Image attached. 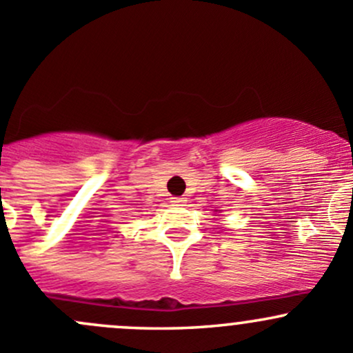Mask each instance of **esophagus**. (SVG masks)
I'll return each mask as SVG.
<instances>
[{"instance_id": "1", "label": "esophagus", "mask_w": 353, "mask_h": 353, "mask_svg": "<svg viewBox=\"0 0 353 353\" xmlns=\"http://www.w3.org/2000/svg\"><path fill=\"white\" fill-rule=\"evenodd\" d=\"M170 203H172L174 206H183L184 203H186V199L181 198V196H174V198H170Z\"/></svg>"}]
</instances>
